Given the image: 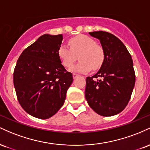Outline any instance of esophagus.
Wrapping results in <instances>:
<instances>
[{"label":"esophagus","instance_id":"34e87169","mask_svg":"<svg viewBox=\"0 0 150 150\" xmlns=\"http://www.w3.org/2000/svg\"><path fill=\"white\" fill-rule=\"evenodd\" d=\"M79 75H77V74H75V73H73V79H76L77 77H78Z\"/></svg>","mask_w":150,"mask_h":150}]
</instances>
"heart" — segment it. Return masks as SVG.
I'll list each match as a JSON object with an SVG mask.
<instances>
[{"mask_svg":"<svg viewBox=\"0 0 150 150\" xmlns=\"http://www.w3.org/2000/svg\"><path fill=\"white\" fill-rule=\"evenodd\" d=\"M70 46L62 44L58 49V56L62 64L70 68L76 60L77 55L80 61L70 70L73 73H87L92 69H97L102 65L105 53L103 48L97 44L92 37L87 35H78L69 40Z\"/></svg>","mask_w":150,"mask_h":150,"instance_id":"1","label":"heart"}]
</instances>
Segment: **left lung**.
<instances>
[{"label": "left lung", "mask_w": 150, "mask_h": 150, "mask_svg": "<svg viewBox=\"0 0 150 150\" xmlns=\"http://www.w3.org/2000/svg\"><path fill=\"white\" fill-rule=\"evenodd\" d=\"M89 34L99 40L105 58L99 71L86 79L85 99L100 116H114L124 109L131 97L135 83L133 62L125 46L116 36L104 31Z\"/></svg>", "instance_id": "1"}]
</instances>
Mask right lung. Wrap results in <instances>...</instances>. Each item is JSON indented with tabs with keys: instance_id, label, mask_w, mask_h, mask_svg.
<instances>
[{
	"instance_id": "right-lung-1",
	"label": "right lung",
	"mask_w": 150,
	"mask_h": 150,
	"mask_svg": "<svg viewBox=\"0 0 150 150\" xmlns=\"http://www.w3.org/2000/svg\"><path fill=\"white\" fill-rule=\"evenodd\" d=\"M63 35L45 34L23 51L13 74L19 103L31 116L47 119L64 104L73 81L58 56Z\"/></svg>"
}]
</instances>
